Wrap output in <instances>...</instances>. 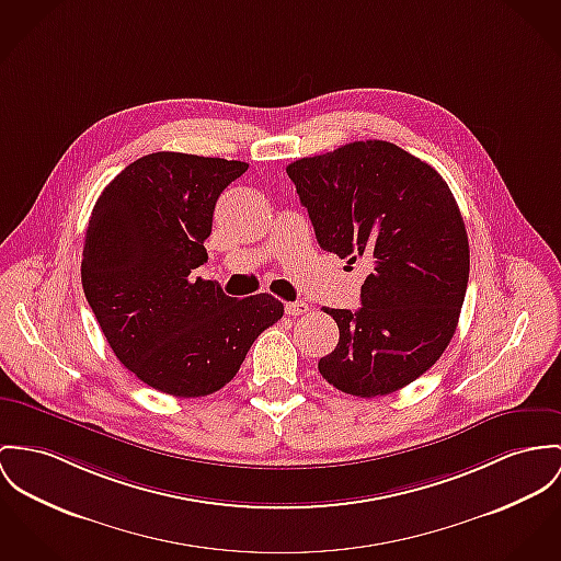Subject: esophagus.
Listing matches in <instances>:
<instances>
[{
    "instance_id": "obj_1",
    "label": "esophagus",
    "mask_w": 561,
    "mask_h": 561,
    "mask_svg": "<svg viewBox=\"0 0 561 561\" xmlns=\"http://www.w3.org/2000/svg\"><path fill=\"white\" fill-rule=\"evenodd\" d=\"M309 311V305L305 301L286 302V313L288 316H302Z\"/></svg>"
}]
</instances>
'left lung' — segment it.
<instances>
[{
    "label": "left lung",
    "instance_id": "8db88e82",
    "mask_svg": "<svg viewBox=\"0 0 561 561\" xmlns=\"http://www.w3.org/2000/svg\"><path fill=\"white\" fill-rule=\"evenodd\" d=\"M322 250L367 260L360 307L331 309L337 347L322 378L378 397L414 382L450 344L470 277L457 201L427 162L387 140H356L286 167Z\"/></svg>",
    "mask_w": 561,
    "mask_h": 561
}]
</instances>
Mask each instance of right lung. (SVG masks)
<instances>
[{
    "mask_svg": "<svg viewBox=\"0 0 561 561\" xmlns=\"http://www.w3.org/2000/svg\"><path fill=\"white\" fill-rule=\"evenodd\" d=\"M245 171L237 160L149 153L104 187L89 217L87 302L115 356L160 392L190 399L226 387L284 316L266 293L232 299L192 277L207 262L219 194Z\"/></svg>",
    "mask_w": 561,
    "mask_h": 561,
    "instance_id": "add662e5",
    "label": "right lung"
}]
</instances>
